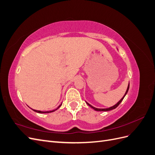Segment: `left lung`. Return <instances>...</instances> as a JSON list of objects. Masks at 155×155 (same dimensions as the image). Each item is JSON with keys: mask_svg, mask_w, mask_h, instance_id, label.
<instances>
[{"mask_svg": "<svg viewBox=\"0 0 155 155\" xmlns=\"http://www.w3.org/2000/svg\"><path fill=\"white\" fill-rule=\"evenodd\" d=\"M129 85H128V87H127V91H126V92H125V95L124 96V97L121 98V99L117 103V104L115 105H114V106H112V107H109V108H108V109H97V108H96V107H94L93 106H92L91 104H89L88 103H87V102H86L87 103V104L88 105V106H90L91 108H92L93 109H94L95 110H97V111H109V110H112V109H116V108L118 107L120 104V103L122 101V100H124V97L125 96V95L127 94V92H128V91H129Z\"/></svg>", "mask_w": 155, "mask_h": 155, "instance_id": "1", "label": "left lung"}]
</instances>
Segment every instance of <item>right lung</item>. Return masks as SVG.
Returning <instances> with one entry per match:
<instances>
[{
    "instance_id": "right-lung-1",
    "label": "right lung",
    "mask_w": 155,
    "mask_h": 155,
    "mask_svg": "<svg viewBox=\"0 0 155 155\" xmlns=\"http://www.w3.org/2000/svg\"><path fill=\"white\" fill-rule=\"evenodd\" d=\"M62 104H61L58 107V109H59V108L61 107V105ZM58 109H56L55 110H57ZM34 111H35V112H38V113H49V112H53V111H55V110H51V111H46V112H43V111H41V110H34V109H32Z\"/></svg>"
}]
</instances>
